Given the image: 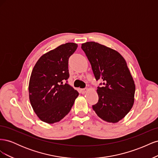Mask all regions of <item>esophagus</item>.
I'll return each mask as SVG.
<instances>
[{"mask_svg":"<svg viewBox=\"0 0 158 158\" xmlns=\"http://www.w3.org/2000/svg\"><path fill=\"white\" fill-rule=\"evenodd\" d=\"M88 91V89L87 88H82V89H80V92L82 94H85V92H86Z\"/></svg>","mask_w":158,"mask_h":158,"instance_id":"obj_1","label":"esophagus"}]
</instances>
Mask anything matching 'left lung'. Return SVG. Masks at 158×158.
<instances>
[{"instance_id": "obj_1", "label": "left lung", "mask_w": 158, "mask_h": 158, "mask_svg": "<svg viewBox=\"0 0 158 158\" xmlns=\"http://www.w3.org/2000/svg\"><path fill=\"white\" fill-rule=\"evenodd\" d=\"M97 81L98 102L92 106L98 116L105 121L117 123L125 117L135 101V84L125 59L120 53L94 41L82 44Z\"/></svg>"}]
</instances>
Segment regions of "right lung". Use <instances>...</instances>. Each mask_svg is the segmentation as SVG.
<instances>
[{"label": "right lung", "mask_w": 158, "mask_h": 158, "mask_svg": "<svg viewBox=\"0 0 158 158\" xmlns=\"http://www.w3.org/2000/svg\"><path fill=\"white\" fill-rule=\"evenodd\" d=\"M77 47L74 43L61 45L42 55L33 69L30 101L42 121H60L70 112L78 97V92L68 84L69 59Z\"/></svg>", "instance_id": "add662e5"}]
</instances>
